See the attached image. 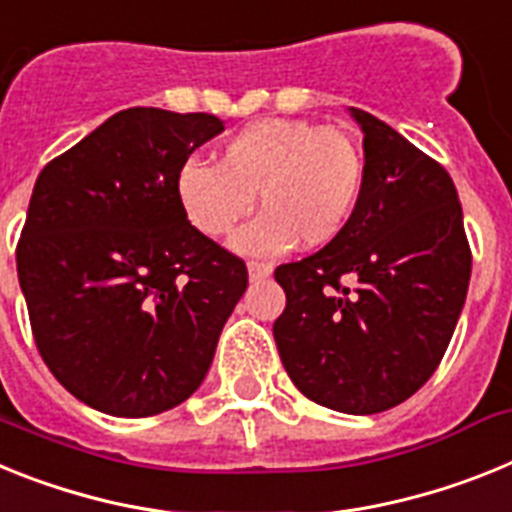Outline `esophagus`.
I'll return each mask as SVG.
<instances>
[{
    "label": "esophagus",
    "instance_id": "1",
    "mask_svg": "<svg viewBox=\"0 0 512 512\" xmlns=\"http://www.w3.org/2000/svg\"><path fill=\"white\" fill-rule=\"evenodd\" d=\"M247 273H250V281H265L273 273V265H268V262H250Z\"/></svg>",
    "mask_w": 512,
    "mask_h": 512
}]
</instances>
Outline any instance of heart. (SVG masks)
Wrapping results in <instances>:
<instances>
[{"label": "heart", "instance_id": "heart-1", "mask_svg": "<svg viewBox=\"0 0 512 512\" xmlns=\"http://www.w3.org/2000/svg\"><path fill=\"white\" fill-rule=\"evenodd\" d=\"M366 154L348 131L270 118L234 133L216 167L180 164L175 195L185 219L211 239L237 229L255 195L265 211L244 226L234 247L244 255H281L324 247L345 231L366 190Z\"/></svg>", "mask_w": 512, "mask_h": 512}]
</instances>
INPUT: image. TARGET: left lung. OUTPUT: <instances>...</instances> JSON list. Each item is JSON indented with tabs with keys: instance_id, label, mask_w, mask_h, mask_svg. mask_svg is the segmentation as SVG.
<instances>
[{
	"instance_id": "left-lung-1",
	"label": "left lung",
	"mask_w": 512,
	"mask_h": 512,
	"mask_svg": "<svg viewBox=\"0 0 512 512\" xmlns=\"http://www.w3.org/2000/svg\"><path fill=\"white\" fill-rule=\"evenodd\" d=\"M366 190L340 237L275 270L286 309L275 345L311 402L376 415L410 399L441 363L469 291L471 252L456 185L371 113Z\"/></svg>"
}]
</instances>
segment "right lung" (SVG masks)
Listing matches in <instances>:
<instances>
[{"label": "right lung", "mask_w": 512, "mask_h": 512, "mask_svg": "<svg viewBox=\"0 0 512 512\" xmlns=\"http://www.w3.org/2000/svg\"><path fill=\"white\" fill-rule=\"evenodd\" d=\"M221 131L208 113L128 108L35 180L17 278L38 353L92 410L149 417L185 402L247 291L244 262L175 195L180 164Z\"/></svg>", "instance_id": "1"}]
</instances>
